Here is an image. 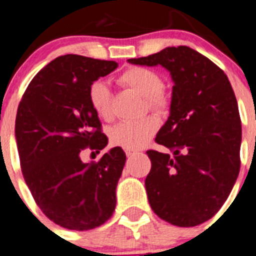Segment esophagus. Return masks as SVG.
Listing matches in <instances>:
<instances>
[{
    "label": "esophagus",
    "mask_w": 256,
    "mask_h": 256,
    "mask_svg": "<svg viewBox=\"0 0 256 256\" xmlns=\"http://www.w3.org/2000/svg\"><path fill=\"white\" fill-rule=\"evenodd\" d=\"M125 153H126V156H134V154L136 153V152H135V150H125Z\"/></svg>",
    "instance_id": "34e87169"
}]
</instances>
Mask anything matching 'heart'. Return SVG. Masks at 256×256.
<instances>
[{
    "label": "heart",
    "instance_id": "1",
    "mask_svg": "<svg viewBox=\"0 0 256 256\" xmlns=\"http://www.w3.org/2000/svg\"><path fill=\"white\" fill-rule=\"evenodd\" d=\"M121 84L126 85L140 96H145L146 104L152 111L162 114L168 108V98L162 90L163 80L156 71L146 68H130L120 76ZM92 108L100 118L112 120L111 90L106 82H96L89 90ZM158 121L154 117H144L138 121H124L110 130V140L116 146L128 150L142 148L156 135Z\"/></svg>",
    "mask_w": 256,
    "mask_h": 256
}]
</instances>
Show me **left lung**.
Returning <instances> with one entry per match:
<instances>
[{
  "label": "left lung",
  "instance_id": "obj_1",
  "mask_svg": "<svg viewBox=\"0 0 256 256\" xmlns=\"http://www.w3.org/2000/svg\"><path fill=\"white\" fill-rule=\"evenodd\" d=\"M128 61L160 65L174 82L170 116L156 138L172 154L146 152L152 168L145 188L152 209L178 227L210 220L240 172L241 120L228 78L186 46Z\"/></svg>",
  "mask_w": 256,
  "mask_h": 256
}]
</instances>
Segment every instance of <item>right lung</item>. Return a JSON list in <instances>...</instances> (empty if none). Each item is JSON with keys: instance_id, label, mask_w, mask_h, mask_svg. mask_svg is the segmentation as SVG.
I'll list each match as a JSON object with an SVG mask.
<instances>
[{"instance_id": "obj_1", "label": "right lung", "mask_w": 256, "mask_h": 256, "mask_svg": "<svg viewBox=\"0 0 256 256\" xmlns=\"http://www.w3.org/2000/svg\"><path fill=\"white\" fill-rule=\"evenodd\" d=\"M117 66L79 54L57 57L34 76L18 108L15 138L22 176L39 208L64 228H96L116 206L125 152L114 146L100 162L88 163L80 153L108 144L89 90Z\"/></svg>"}]
</instances>
